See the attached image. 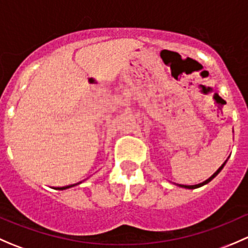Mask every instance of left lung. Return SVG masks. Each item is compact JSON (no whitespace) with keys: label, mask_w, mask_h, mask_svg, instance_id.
Returning a JSON list of instances; mask_svg holds the SVG:
<instances>
[{"label":"left lung","mask_w":248,"mask_h":248,"mask_svg":"<svg viewBox=\"0 0 248 248\" xmlns=\"http://www.w3.org/2000/svg\"><path fill=\"white\" fill-rule=\"evenodd\" d=\"M227 161H228V159H227ZM227 161H226V162H224V163H223V164H222V166H221V167H219V168H218V169H217V170H216V171H215V172H214V174H212V175H211V176H210V177H209V179H206V180H205V181H202V182H201V184H198V185H189V186H188V185H179V184H177V186H179V187H182V188H188V189H194V188H199V187H202V186H204V185L209 184V182H210V181H211V180H212V179H215V177H216V176H217V175H218V174H219V172H221V170H222V169H223V167H224V166H226Z\"/></svg>","instance_id":"8db88e82"}]
</instances>
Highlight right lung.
<instances>
[{"label":"right lung","instance_id":"obj_1","mask_svg":"<svg viewBox=\"0 0 248 248\" xmlns=\"http://www.w3.org/2000/svg\"><path fill=\"white\" fill-rule=\"evenodd\" d=\"M81 184V181L78 182V184H73V185H68V186H63V187H55V189H60V191H63V189H67V188H71V187H74L77 186V185Z\"/></svg>","mask_w":248,"mask_h":248}]
</instances>
